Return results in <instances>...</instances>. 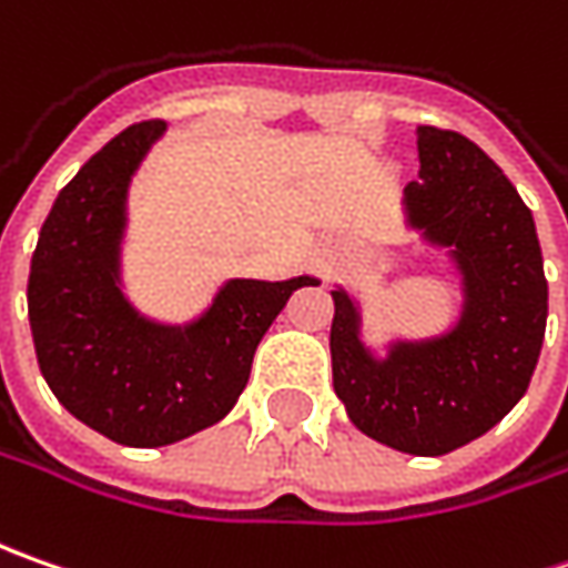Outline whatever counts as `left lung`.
Masks as SVG:
<instances>
[{"label":"left lung","mask_w":568,"mask_h":568,"mask_svg":"<svg viewBox=\"0 0 568 568\" xmlns=\"http://www.w3.org/2000/svg\"><path fill=\"white\" fill-rule=\"evenodd\" d=\"M420 183L404 189V224L446 250L462 313L443 335L363 341V310L332 291V379L351 424L407 455H446L499 424L535 376L547 328V277L535 217L477 144L417 125Z\"/></svg>","instance_id":"1"}]
</instances>
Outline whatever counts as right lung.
I'll use <instances>...</instances> for the list:
<instances>
[{
	"mask_svg": "<svg viewBox=\"0 0 568 568\" xmlns=\"http://www.w3.org/2000/svg\"><path fill=\"white\" fill-rule=\"evenodd\" d=\"M164 120L129 125L55 195L28 277L37 363L59 404L100 436L132 448L180 443L224 420L250 382L262 335L296 287L230 277L183 325L148 318L122 291L129 186Z\"/></svg>",
	"mask_w": 568,
	"mask_h": 568,
	"instance_id": "right-lung-1",
	"label": "right lung"
}]
</instances>
